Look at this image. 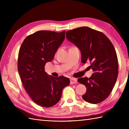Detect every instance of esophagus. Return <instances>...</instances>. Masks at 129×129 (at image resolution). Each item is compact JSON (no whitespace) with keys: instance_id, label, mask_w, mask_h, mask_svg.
<instances>
[{"instance_id":"esophagus-1","label":"esophagus","mask_w":129,"mask_h":129,"mask_svg":"<svg viewBox=\"0 0 129 129\" xmlns=\"http://www.w3.org/2000/svg\"><path fill=\"white\" fill-rule=\"evenodd\" d=\"M77 83V80L76 79L74 78H71L70 79V84H75Z\"/></svg>"}]
</instances>
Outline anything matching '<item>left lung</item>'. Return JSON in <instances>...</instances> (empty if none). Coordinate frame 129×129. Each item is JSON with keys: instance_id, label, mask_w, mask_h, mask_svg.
<instances>
[{"instance_id": "obj_1", "label": "left lung", "mask_w": 129, "mask_h": 129, "mask_svg": "<svg viewBox=\"0 0 129 129\" xmlns=\"http://www.w3.org/2000/svg\"><path fill=\"white\" fill-rule=\"evenodd\" d=\"M66 37L80 50L81 62H90L94 72L89 78L78 79L86 87L82 98L91 104L102 102L110 94L118 75V60L113 44L103 33L87 26L68 31Z\"/></svg>"}]
</instances>
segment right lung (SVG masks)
I'll use <instances>...</instances> for the list:
<instances>
[{
    "label": "right lung",
    "instance_id": "1",
    "mask_svg": "<svg viewBox=\"0 0 129 129\" xmlns=\"http://www.w3.org/2000/svg\"><path fill=\"white\" fill-rule=\"evenodd\" d=\"M65 31L40 30L27 37L18 54V70L23 86L37 105L49 108L59 102L62 90L70 84L69 78L54 77L45 72L65 39Z\"/></svg>",
    "mask_w": 129,
    "mask_h": 129
}]
</instances>
